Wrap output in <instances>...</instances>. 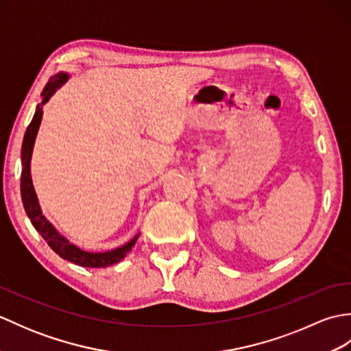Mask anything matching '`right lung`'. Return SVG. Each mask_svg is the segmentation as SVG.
Wrapping results in <instances>:
<instances>
[{
  "label": "right lung",
  "instance_id": "1",
  "mask_svg": "<svg viewBox=\"0 0 351 351\" xmlns=\"http://www.w3.org/2000/svg\"><path fill=\"white\" fill-rule=\"evenodd\" d=\"M66 80H68V73H63V72L49 78V81L42 92V96H43L42 106L48 102V99L54 95V92L58 87H60L63 83H66ZM42 106L36 107L33 121L29 122L28 128L25 131L24 141H22L21 196H22V204H24V208H25V213L29 217V220H32L37 232L43 237V240L48 243L49 247L54 250L58 256H62L63 259H68L71 263L81 267L101 268V267L113 265L126 256V253H128L132 249V245L136 244L138 235L134 237L130 243H126L125 245H122V247H117L114 250L104 252V253H90V252L81 250L77 247V245L71 244L64 237H62L57 232L56 228L52 226L47 219L43 217L39 202H37L33 182H32V173H29V161H32V152H33L36 134H37V130H39V125L42 121Z\"/></svg>",
  "mask_w": 351,
  "mask_h": 351
}]
</instances>
